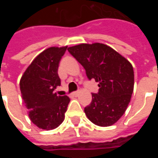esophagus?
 <instances>
[{
  "mask_svg": "<svg viewBox=\"0 0 158 158\" xmlns=\"http://www.w3.org/2000/svg\"><path fill=\"white\" fill-rule=\"evenodd\" d=\"M79 93H80V91H79V90H77V91H74V92H73V96H79Z\"/></svg>",
  "mask_w": 158,
  "mask_h": 158,
  "instance_id": "esophagus-1",
  "label": "esophagus"
}]
</instances>
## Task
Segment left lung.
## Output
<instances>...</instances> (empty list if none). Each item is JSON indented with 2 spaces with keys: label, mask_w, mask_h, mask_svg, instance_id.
Wrapping results in <instances>:
<instances>
[{
  "label": "left lung",
  "mask_w": 158,
  "mask_h": 158,
  "mask_svg": "<svg viewBox=\"0 0 158 158\" xmlns=\"http://www.w3.org/2000/svg\"><path fill=\"white\" fill-rule=\"evenodd\" d=\"M68 51L85 69L88 79L98 82L99 91L85 107L87 118L102 127L114 124L125 113L134 90L131 63L102 43L80 44Z\"/></svg>",
  "instance_id": "left-lung-1"
}]
</instances>
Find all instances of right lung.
<instances>
[{"instance_id": "right-lung-1", "label": "right lung", "mask_w": 158, "mask_h": 158, "mask_svg": "<svg viewBox=\"0 0 158 158\" xmlns=\"http://www.w3.org/2000/svg\"><path fill=\"white\" fill-rule=\"evenodd\" d=\"M68 46L50 47L33 60L20 79V90L29 117L40 129L51 130L64 120L70 99L54 92L61 85L60 60Z\"/></svg>"}]
</instances>
